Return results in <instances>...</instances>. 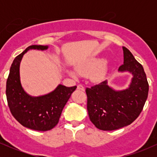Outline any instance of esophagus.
Instances as JSON below:
<instances>
[{
    "label": "esophagus",
    "mask_w": 157,
    "mask_h": 157,
    "mask_svg": "<svg viewBox=\"0 0 157 157\" xmlns=\"http://www.w3.org/2000/svg\"><path fill=\"white\" fill-rule=\"evenodd\" d=\"M77 89L81 90V91H84L85 88L83 87V86H82V85L79 84V85H77Z\"/></svg>",
    "instance_id": "1"
}]
</instances>
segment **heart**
I'll return each mask as SVG.
<instances>
[{"label": "heart", "mask_w": 157, "mask_h": 157, "mask_svg": "<svg viewBox=\"0 0 157 157\" xmlns=\"http://www.w3.org/2000/svg\"><path fill=\"white\" fill-rule=\"evenodd\" d=\"M100 63H101V61L99 60H93L89 61V63H87L86 64L83 65V66H79L77 68V71L78 74H80V75H90L91 74H93L95 71L97 70V68L99 67ZM104 73L103 69H100V71H98L95 75V78L99 79L102 76ZM70 75L75 77V74L74 72H69Z\"/></svg>", "instance_id": "b5f03b06"}]
</instances>
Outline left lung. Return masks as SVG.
Returning <instances> with one entry per match:
<instances>
[{
  "mask_svg": "<svg viewBox=\"0 0 157 157\" xmlns=\"http://www.w3.org/2000/svg\"><path fill=\"white\" fill-rule=\"evenodd\" d=\"M122 49L124 62L118 71L133 75L128 88L116 91L105 80L86 90L90 120L102 131L117 130L132 123L142 111L148 94L143 67L127 48Z\"/></svg>",
  "mask_w": 157,
  "mask_h": 157,
  "instance_id": "8db88e82",
  "label": "left lung"
}]
</instances>
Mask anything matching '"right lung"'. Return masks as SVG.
<instances>
[{"label": "right lung", "mask_w": 157, "mask_h": 157, "mask_svg": "<svg viewBox=\"0 0 157 157\" xmlns=\"http://www.w3.org/2000/svg\"><path fill=\"white\" fill-rule=\"evenodd\" d=\"M48 46L32 45L15 57L11 66L6 81L7 102L12 116L24 127L35 131L51 130L59 122L65 105L77 86L66 87L58 85L47 94L32 97L28 94L21 86L20 64L22 57L30 49L46 50Z\"/></svg>", "instance_id": "add662e5"}]
</instances>
